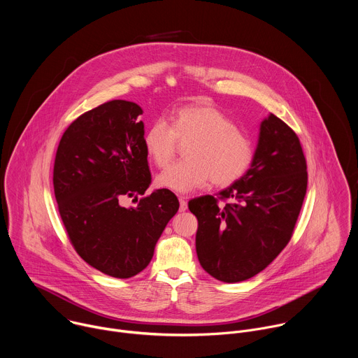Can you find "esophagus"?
Returning <instances> with one entry per match:
<instances>
[{
	"instance_id": "1",
	"label": "esophagus",
	"mask_w": 358,
	"mask_h": 358,
	"mask_svg": "<svg viewBox=\"0 0 358 358\" xmlns=\"http://www.w3.org/2000/svg\"><path fill=\"white\" fill-rule=\"evenodd\" d=\"M187 208H188V206H187V198H185V196H180V211L184 213Z\"/></svg>"
}]
</instances>
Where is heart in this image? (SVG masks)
I'll list each match as a JSON object with an SVG mask.
<instances>
[{"mask_svg": "<svg viewBox=\"0 0 358 358\" xmlns=\"http://www.w3.org/2000/svg\"><path fill=\"white\" fill-rule=\"evenodd\" d=\"M177 140L189 141L184 150L185 162L173 164L159 174L160 187L187 194L207 185L236 182L248 171L253 148L250 140L221 110L208 105L180 108L171 117L156 119L144 133L143 144L148 159L166 167L174 157Z\"/></svg>", "mask_w": 358, "mask_h": 358, "instance_id": "b5f03b06", "label": "heart"}]
</instances>
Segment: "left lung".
<instances>
[{
  "instance_id": "obj_1",
  "label": "left lung",
  "mask_w": 358,
  "mask_h": 358,
  "mask_svg": "<svg viewBox=\"0 0 358 358\" xmlns=\"http://www.w3.org/2000/svg\"><path fill=\"white\" fill-rule=\"evenodd\" d=\"M306 159L296 133L269 113L259 127L250 167L236 182L211 195L194 198L198 220L195 248L202 269L235 283L262 272L292 238L308 188Z\"/></svg>"
}]
</instances>
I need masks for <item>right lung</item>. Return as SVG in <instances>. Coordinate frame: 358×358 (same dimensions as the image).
I'll use <instances>...</instances> for the list:
<instances>
[{
  "mask_svg": "<svg viewBox=\"0 0 358 358\" xmlns=\"http://www.w3.org/2000/svg\"><path fill=\"white\" fill-rule=\"evenodd\" d=\"M140 115L127 100L86 112L64 133L54 166L55 198L73 248L86 264L119 279L147 268L180 207L166 188L124 206L151 184Z\"/></svg>",
  "mask_w": 358,
  "mask_h": 358,
  "instance_id": "add662e5",
  "label": "right lung"
}]
</instances>
